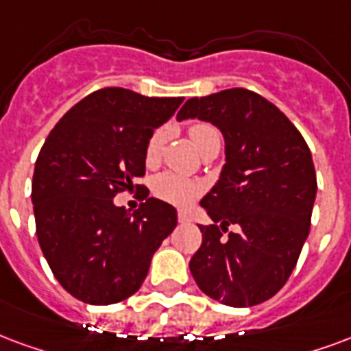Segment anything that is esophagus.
I'll use <instances>...</instances> for the list:
<instances>
[{
    "label": "esophagus",
    "instance_id": "obj_1",
    "mask_svg": "<svg viewBox=\"0 0 351 351\" xmlns=\"http://www.w3.org/2000/svg\"><path fill=\"white\" fill-rule=\"evenodd\" d=\"M178 221L180 223H188L189 221V215L186 212H178Z\"/></svg>",
    "mask_w": 351,
    "mask_h": 351
}]
</instances>
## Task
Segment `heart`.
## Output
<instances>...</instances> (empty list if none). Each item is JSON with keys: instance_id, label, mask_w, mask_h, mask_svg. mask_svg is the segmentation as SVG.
<instances>
[{"instance_id": "b5f03b06", "label": "heart", "mask_w": 351, "mask_h": 351, "mask_svg": "<svg viewBox=\"0 0 351 351\" xmlns=\"http://www.w3.org/2000/svg\"><path fill=\"white\" fill-rule=\"evenodd\" d=\"M189 136H191V141L195 143V147L199 150L217 136L210 124H193L189 128ZM162 143L163 136L162 132H154L152 136L149 137L147 141V147H145V162L149 165H154L160 160L162 156ZM152 191L158 199H162L165 202H171L175 206H188L189 202H193L201 193V186L191 180V178H186V176L176 175V173H162L154 178L152 182Z\"/></svg>"}]
</instances>
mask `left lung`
I'll return each instance as SVG.
<instances>
[{
	"instance_id": "8db88e82",
	"label": "left lung",
	"mask_w": 351,
	"mask_h": 351,
	"mask_svg": "<svg viewBox=\"0 0 351 351\" xmlns=\"http://www.w3.org/2000/svg\"><path fill=\"white\" fill-rule=\"evenodd\" d=\"M214 124L225 139L219 180L201 199L212 225L189 261L197 287L228 307H253L282 288L311 228L316 173L287 115L247 89L189 98L176 121ZM228 224H236L227 237Z\"/></svg>"
}]
</instances>
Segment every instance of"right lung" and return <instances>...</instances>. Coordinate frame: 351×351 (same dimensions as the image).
<instances>
[{
	"label": "right lung",
	"mask_w": 351,
	"mask_h": 351,
	"mask_svg": "<svg viewBox=\"0 0 351 351\" xmlns=\"http://www.w3.org/2000/svg\"><path fill=\"white\" fill-rule=\"evenodd\" d=\"M184 98L121 87L85 96L56 124L35 163L31 201L37 238L61 287L89 305H111L141 288L150 261L176 227V210L149 197L130 214L121 189L145 175V147Z\"/></svg>",
	"instance_id": "obj_1"
}]
</instances>
